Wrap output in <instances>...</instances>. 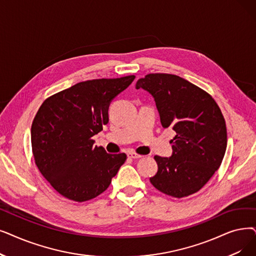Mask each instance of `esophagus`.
I'll list each match as a JSON object with an SVG mask.
<instances>
[{
    "mask_svg": "<svg viewBox=\"0 0 256 256\" xmlns=\"http://www.w3.org/2000/svg\"><path fill=\"white\" fill-rule=\"evenodd\" d=\"M128 157L132 158V159H139L142 157V156L136 154L135 152H128Z\"/></svg>",
    "mask_w": 256,
    "mask_h": 256,
    "instance_id": "obj_1",
    "label": "esophagus"
}]
</instances>
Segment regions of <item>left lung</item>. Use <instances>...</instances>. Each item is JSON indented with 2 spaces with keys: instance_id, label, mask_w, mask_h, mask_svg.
I'll use <instances>...</instances> for the list:
<instances>
[{
  "instance_id": "8db88e82",
  "label": "left lung",
  "mask_w": 256,
  "mask_h": 256,
  "mask_svg": "<svg viewBox=\"0 0 256 256\" xmlns=\"http://www.w3.org/2000/svg\"><path fill=\"white\" fill-rule=\"evenodd\" d=\"M136 88L154 97L162 126L176 132L170 157L154 156L158 172L150 183L174 198L198 192L218 170L227 148L218 106L202 88L172 74H148L138 80Z\"/></svg>"
}]
</instances>
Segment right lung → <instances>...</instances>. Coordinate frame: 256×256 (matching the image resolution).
I'll return each instance as SVG.
<instances>
[{
	"instance_id": "1",
	"label": "right lung",
	"mask_w": 256,
	"mask_h": 256,
	"mask_svg": "<svg viewBox=\"0 0 256 256\" xmlns=\"http://www.w3.org/2000/svg\"><path fill=\"white\" fill-rule=\"evenodd\" d=\"M135 80L82 82L47 98L31 126L36 164L58 194L84 202L102 194L117 174L126 154H108L92 137L108 122L113 99Z\"/></svg>"
}]
</instances>
